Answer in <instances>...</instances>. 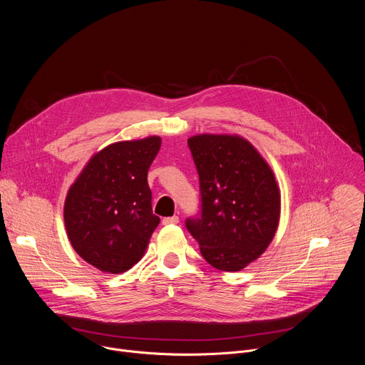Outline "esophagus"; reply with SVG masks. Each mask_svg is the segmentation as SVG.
Segmentation results:
<instances>
[{
  "mask_svg": "<svg viewBox=\"0 0 365 365\" xmlns=\"http://www.w3.org/2000/svg\"><path fill=\"white\" fill-rule=\"evenodd\" d=\"M163 225H173V224H178L179 222V217H166V218H163Z\"/></svg>",
  "mask_w": 365,
  "mask_h": 365,
  "instance_id": "obj_1",
  "label": "esophagus"
}]
</instances>
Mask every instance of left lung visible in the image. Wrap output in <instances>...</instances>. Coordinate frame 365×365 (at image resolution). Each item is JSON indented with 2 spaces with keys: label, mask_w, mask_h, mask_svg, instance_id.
I'll use <instances>...</instances> for the list:
<instances>
[{
  "label": "left lung",
  "mask_w": 365,
  "mask_h": 365,
  "mask_svg": "<svg viewBox=\"0 0 365 365\" xmlns=\"http://www.w3.org/2000/svg\"><path fill=\"white\" fill-rule=\"evenodd\" d=\"M199 176L200 205L185 225L212 267L240 272L262 255L280 217V193L264 159L237 135L187 140Z\"/></svg>",
  "instance_id": "8db88e82"
}]
</instances>
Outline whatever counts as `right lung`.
<instances>
[{
  "mask_svg": "<svg viewBox=\"0 0 365 365\" xmlns=\"http://www.w3.org/2000/svg\"><path fill=\"white\" fill-rule=\"evenodd\" d=\"M160 137L121 141L101 150L69 189L65 225L75 251L107 273L131 269L160 218L153 214L147 173Z\"/></svg>",
  "mask_w": 365,
  "mask_h": 365,
  "instance_id": "obj_1",
  "label": "right lung"
}]
</instances>
